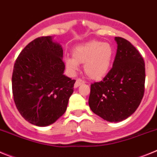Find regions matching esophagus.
I'll list each match as a JSON object with an SVG mask.
<instances>
[{"mask_svg":"<svg viewBox=\"0 0 157 157\" xmlns=\"http://www.w3.org/2000/svg\"><path fill=\"white\" fill-rule=\"evenodd\" d=\"M83 83H85V82L83 81V80H82L81 78H77L75 83V88H77V87H78L81 84H83Z\"/></svg>","mask_w":157,"mask_h":157,"instance_id":"34e87169","label":"esophagus"}]
</instances>
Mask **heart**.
Instances as JSON below:
<instances>
[{"mask_svg":"<svg viewBox=\"0 0 157 157\" xmlns=\"http://www.w3.org/2000/svg\"><path fill=\"white\" fill-rule=\"evenodd\" d=\"M114 56L111 44L101 41H88L75 48L73 58L65 59V66L71 72L78 69V63H84V71L90 78L101 80L110 70Z\"/></svg>","mask_w":157,"mask_h":157,"instance_id":"b5f03b06","label":"heart"}]
</instances>
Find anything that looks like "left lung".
I'll return each instance as SVG.
<instances>
[{
  "label": "left lung",
  "instance_id": "obj_1",
  "mask_svg": "<svg viewBox=\"0 0 157 157\" xmlns=\"http://www.w3.org/2000/svg\"><path fill=\"white\" fill-rule=\"evenodd\" d=\"M117 51L112 68L99 82L90 86L89 105L94 113L109 122H120L134 113L145 92L144 59L135 47L115 37Z\"/></svg>",
  "mask_w": 157,
  "mask_h": 157
}]
</instances>
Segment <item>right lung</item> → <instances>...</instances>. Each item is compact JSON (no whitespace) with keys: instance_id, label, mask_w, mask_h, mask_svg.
<instances>
[{"instance_id":"obj_1","label":"right lung","mask_w":157,"mask_h":157,"mask_svg":"<svg viewBox=\"0 0 157 157\" xmlns=\"http://www.w3.org/2000/svg\"><path fill=\"white\" fill-rule=\"evenodd\" d=\"M62 58L61 45L46 36L29 43L14 64V101L21 116L33 125H50L66 112L75 80L63 75Z\"/></svg>"}]
</instances>
